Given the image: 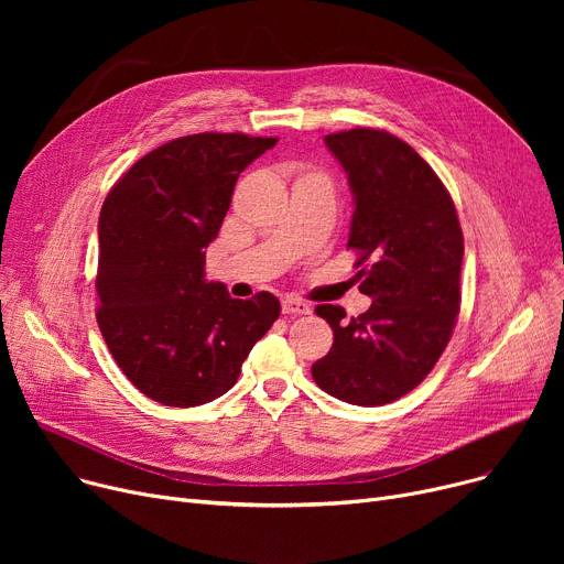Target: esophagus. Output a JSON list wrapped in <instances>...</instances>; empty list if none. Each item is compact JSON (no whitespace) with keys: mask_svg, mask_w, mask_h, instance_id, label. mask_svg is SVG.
Listing matches in <instances>:
<instances>
[{"mask_svg":"<svg viewBox=\"0 0 564 564\" xmlns=\"http://www.w3.org/2000/svg\"><path fill=\"white\" fill-rule=\"evenodd\" d=\"M281 308H283V313H288V315H308V313L313 311V306H311L308 302L297 300V297H285V300L281 302Z\"/></svg>","mask_w":564,"mask_h":564,"instance_id":"esophagus-1","label":"esophagus"}]
</instances>
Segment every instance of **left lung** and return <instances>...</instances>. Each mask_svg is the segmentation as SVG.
Returning <instances> with one entry per match:
<instances>
[{
    "label": "left lung",
    "instance_id": "left-lung-1",
    "mask_svg": "<svg viewBox=\"0 0 564 564\" xmlns=\"http://www.w3.org/2000/svg\"><path fill=\"white\" fill-rule=\"evenodd\" d=\"M324 141L357 205L347 249L359 256V290L372 304L349 319L340 306H315L334 329V345L311 372L343 402L389 404L419 387L453 336L464 235L446 185L409 143L375 128Z\"/></svg>",
    "mask_w": 564,
    "mask_h": 564
}]
</instances>
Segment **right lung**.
<instances>
[{"mask_svg": "<svg viewBox=\"0 0 564 564\" xmlns=\"http://www.w3.org/2000/svg\"><path fill=\"white\" fill-rule=\"evenodd\" d=\"M276 137H177L126 171L102 203L96 311L113 361L166 406H198L232 389L281 304L270 292L232 300L203 274L232 187Z\"/></svg>", "mask_w": 564, "mask_h": 564, "instance_id": "obj_1", "label": "right lung"}]
</instances>
